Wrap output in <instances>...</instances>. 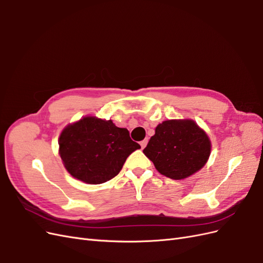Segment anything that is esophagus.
Masks as SVG:
<instances>
[{
    "label": "esophagus",
    "instance_id": "esophagus-1",
    "mask_svg": "<svg viewBox=\"0 0 263 263\" xmlns=\"http://www.w3.org/2000/svg\"><path fill=\"white\" fill-rule=\"evenodd\" d=\"M147 144H148V138H145L144 140L140 141V146H141L142 149H144L147 146Z\"/></svg>",
    "mask_w": 263,
    "mask_h": 263
}]
</instances>
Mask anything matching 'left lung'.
Returning a JSON list of instances; mask_svg holds the SVG:
<instances>
[{"label": "left lung", "mask_w": 263, "mask_h": 263, "mask_svg": "<svg viewBox=\"0 0 263 263\" xmlns=\"http://www.w3.org/2000/svg\"><path fill=\"white\" fill-rule=\"evenodd\" d=\"M144 154L162 176L181 180L208 162L211 140L192 119H170L156 127Z\"/></svg>", "instance_id": "obj_1"}]
</instances>
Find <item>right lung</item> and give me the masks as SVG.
Wrapping results in <instances>:
<instances>
[{"mask_svg":"<svg viewBox=\"0 0 263 263\" xmlns=\"http://www.w3.org/2000/svg\"><path fill=\"white\" fill-rule=\"evenodd\" d=\"M139 148L126 128L94 116L68 125L59 137V154L67 171L89 184L116 177L127 157Z\"/></svg>","mask_w":263,"mask_h":263,"instance_id":"right-lung-1","label":"right lung"}]
</instances>
